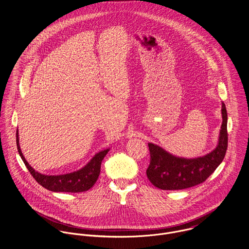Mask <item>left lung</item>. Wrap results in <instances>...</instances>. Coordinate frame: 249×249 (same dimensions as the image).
<instances>
[{
    "label": "left lung",
    "mask_w": 249,
    "mask_h": 249,
    "mask_svg": "<svg viewBox=\"0 0 249 249\" xmlns=\"http://www.w3.org/2000/svg\"><path fill=\"white\" fill-rule=\"evenodd\" d=\"M222 124L217 144L203 156L185 158L174 155L161 146L148 142L150 163L146 170L148 180L162 190H182L204 182L221 164L227 149V111L221 103Z\"/></svg>",
    "instance_id": "1"
}]
</instances>
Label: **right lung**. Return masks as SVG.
<instances>
[{"instance_id": "add662e5", "label": "right lung", "mask_w": 249, "mask_h": 249, "mask_svg": "<svg viewBox=\"0 0 249 249\" xmlns=\"http://www.w3.org/2000/svg\"><path fill=\"white\" fill-rule=\"evenodd\" d=\"M16 142L18 152L31 175L41 186L54 193H81L91 189L101 174L102 161L110 149V147H107L99 151L84 167L75 172L58 176H46L36 172L26 160L20 148L18 129L16 131Z\"/></svg>"}]
</instances>
